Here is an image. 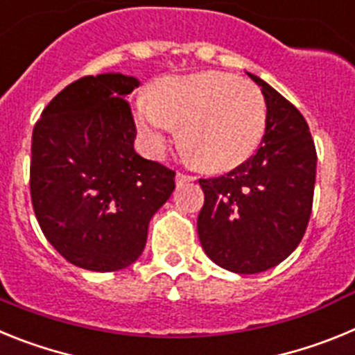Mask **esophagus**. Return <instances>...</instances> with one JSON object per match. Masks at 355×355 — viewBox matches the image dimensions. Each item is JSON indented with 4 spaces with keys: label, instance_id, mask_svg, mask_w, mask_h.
<instances>
[{
    "label": "esophagus",
    "instance_id": "34e87169",
    "mask_svg": "<svg viewBox=\"0 0 355 355\" xmlns=\"http://www.w3.org/2000/svg\"><path fill=\"white\" fill-rule=\"evenodd\" d=\"M190 181H193L192 175L183 174V172H178V174H175V184H178V187H183V184L190 183Z\"/></svg>",
    "mask_w": 355,
    "mask_h": 355
}]
</instances>
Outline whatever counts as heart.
<instances>
[{
	"label": "heart",
	"mask_w": 355,
	"mask_h": 355,
	"mask_svg": "<svg viewBox=\"0 0 355 355\" xmlns=\"http://www.w3.org/2000/svg\"><path fill=\"white\" fill-rule=\"evenodd\" d=\"M135 126L149 155H162L180 130L181 147L209 172L238 167L266 130V103L254 83L227 72L167 76L133 103Z\"/></svg>",
	"instance_id": "1"
}]
</instances>
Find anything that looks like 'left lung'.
I'll use <instances>...</instances> for the list:
<instances>
[{"instance_id":"left-lung-1","label":"left lung","mask_w":355,"mask_h":355,"mask_svg":"<svg viewBox=\"0 0 355 355\" xmlns=\"http://www.w3.org/2000/svg\"><path fill=\"white\" fill-rule=\"evenodd\" d=\"M266 103V130L256 155L218 178L199 180L197 218L208 258L234 274L279 265L302 240L311 216L316 149L306 119L270 85L250 74Z\"/></svg>"}]
</instances>
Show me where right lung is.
Masks as SVG:
<instances>
[{
  "instance_id": "1",
  "label": "right lung",
  "mask_w": 355,
  "mask_h": 355,
  "mask_svg": "<svg viewBox=\"0 0 355 355\" xmlns=\"http://www.w3.org/2000/svg\"><path fill=\"white\" fill-rule=\"evenodd\" d=\"M140 81L85 76L51 99L31 137L30 190L44 236L72 265L115 272L139 259L175 172L135 153L124 101Z\"/></svg>"
}]
</instances>
